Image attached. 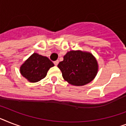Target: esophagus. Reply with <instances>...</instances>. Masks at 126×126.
Segmentation results:
<instances>
[{"label": "esophagus", "mask_w": 126, "mask_h": 126, "mask_svg": "<svg viewBox=\"0 0 126 126\" xmlns=\"http://www.w3.org/2000/svg\"><path fill=\"white\" fill-rule=\"evenodd\" d=\"M53 63H54V65L57 66V65H58V63H59V61H58V60H57V61H55L54 62H53Z\"/></svg>", "instance_id": "1"}]
</instances>
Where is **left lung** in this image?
Returning <instances> with one entry per match:
<instances>
[{"label":"left lung","instance_id":"obj_1","mask_svg":"<svg viewBox=\"0 0 126 126\" xmlns=\"http://www.w3.org/2000/svg\"><path fill=\"white\" fill-rule=\"evenodd\" d=\"M57 67L64 80L76 86L91 82L95 78L99 69L97 61L94 55L81 50L68 51Z\"/></svg>","mask_w":126,"mask_h":126}]
</instances>
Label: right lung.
Masks as SVG:
<instances>
[{"instance_id":"right-lung-1","label":"right lung","mask_w":126,"mask_h":126,"mask_svg":"<svg viewBox=\"0 0 126 126\" xmlns=\"http://www.w3.org/2000/svg\"><path fill=\"white\" fill-rule=\"evenodd\" d=\"M54 64L47 57L32 53L28 59L21 65V75L31 83L37 82L44 79L47 71Z\"/></svg>"}]
</instances>
